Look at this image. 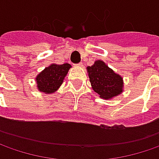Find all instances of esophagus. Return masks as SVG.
<instances>
[{"instance_id": "obj_1", "label": "esophagus", "mask_w": 159, "mask_h": 159, "mask_svg": "<svg viewBox=\"0 0 159 159\" xmlns=\"http://www.w3.org/2000/svg\"><path fill=\"white\" fill-rule=\"evenodd\" d=\"M76 66H78V67H83V66H84V65H83V63H79V64H77Z\"/></svg>"}]
</instances>
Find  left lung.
<instances>
[{
	"instance_id": "1",
	"label": "left lung",
	"mask_w": 159,
	"mask_h": 159,
	"mask_svg": "<svg viewBox=\"0 0 159 159\" xmlns=\"http://www.w3.org/2000/svg\"><path fill=\"white\" fill-rule=\"evenodd\" d=\"M87 73L93 91L100 98L111 100L124 92V80L102 60H96L87 66Z\"/></svg>"
}]
</instances>
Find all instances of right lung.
Wrapping results in <instances>:
<instances>
[{"label":"right lung","mask_w":159,"mask_h":159,"mask_svg":"<svg viewBox=\"0 0 159 159\" xmlns=\"http://www.w3.org/2000/svg\"><path fill=\"white\" fill-rule=\"evenodd\" d=\"M70 68L71 65L68 63L62 65L52 63L45 67L35 77L39 92L45 94H52L57 92L63 84V81Z\"/></svg>","instance_id":"obj_1"}]
</instances>
